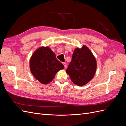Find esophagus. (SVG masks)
<instances>
[{
	"label": "esophagus",
	"mask_w": 126,
	"mask_h": 126,
	"mask_svg": "<svg viewBox=\"0 0 126 126\" xmlns=\"http://www.w3.org/2000/svg\"><path fill=\"white\" fill-rule=\"evenodd\" d=\"M63 64L64 65V68H67V63H63Z\"/></svg>",
	"instance_id": "obj_1"
}]
</instances>
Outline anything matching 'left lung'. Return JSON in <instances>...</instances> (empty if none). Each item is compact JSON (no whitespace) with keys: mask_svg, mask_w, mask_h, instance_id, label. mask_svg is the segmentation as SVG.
<instances>
[{"mask_svg":"<svg viewBox=\"0 0 126 126\" xmlns=\"http://www.w3.org/2000/svg\"><path fill=\"white\" fill-rule=\"evenodd\" d=\"M97 62L86 46L76 48L66 70L71 80L77 86H83L93 79L96 73Z\"/></svg>","mask_w":126,"mask_h":126,"instance_id":"1","label":"left lung"}]
</instances>
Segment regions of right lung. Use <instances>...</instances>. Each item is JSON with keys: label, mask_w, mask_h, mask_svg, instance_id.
I'll return each mask as SVG.
<instances>
[{"label": "right lung", "mask_w": 126, "mask_h": 126, "mask_svg": "<svg viewBox=\"0 0 126 126\" xmlns=\"http://www.w3.org/2000/svg\"><path fill=\"white\" fill-rule=\"evenodd\" d=\"M64 66L57 59L56 55L48 47H41L34 52L30 59V71L43 84H47Z\"/></svg>", "instance_id": "obj_1"}]
</instances>
